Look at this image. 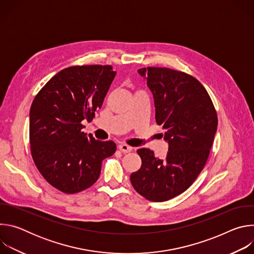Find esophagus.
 Masks as SVG:
<instances>
[{
  "label": "esophagus",
  "mask_w": 254,
  "mask_h": 254,
  "mask_svg": "<svg viewBox=\"0 0 254 254\" xmlns=\"http://www.w3.org/2000/svg\"><path fill=\"white\" fill-rule=\"evenodd\" d=\"M119 150L122 152V153H129L132 151V148L130 146H127V144L126 143H122L119 146Z\"/></svg>",
  "instance_id": "esophagus-1"
}]
</instances>
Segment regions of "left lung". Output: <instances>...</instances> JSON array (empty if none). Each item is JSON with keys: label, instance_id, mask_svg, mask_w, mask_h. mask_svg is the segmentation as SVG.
I'll list each match as a JSON object with an SVG mask.
<instances>
[{"label": "left lung", "instance_id": "1", "mask_svg": "<svg viewBox=\"0 0 254 254\" xmlns=\"http://www.w3.org/2000/svg\"><path fill=\"white\" fill-rule=\"evenodd\" d=\"M147 79L156 107V123L169 143L166 158L139 149L141 167L131 173L134 190L153 202L185 192L203 170L212 148L218 118L205 87L192 75L167 67L138 69Z\"/></svg>", "mask_w": 254, "mask_h": 254}]
</instances>
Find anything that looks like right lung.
<instances>
[{"instance_id":"1","label":"right lung","mask_w":254,"mask_h":254,"mask_svg":"<svg viewBox=\"0 0 254 254\" xmlns=\"http://www.w3.org/2000/svg\"><path fill=\"white\" fill-rule=\"evenodd\" d=\"M111 65H77L61 70L35 96L30 110L33 161L47 182L66 194L92 186L101 163L117 150L82 131L91 122L115 79Z\"/></svg>"}]
</instances>
